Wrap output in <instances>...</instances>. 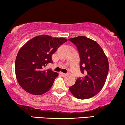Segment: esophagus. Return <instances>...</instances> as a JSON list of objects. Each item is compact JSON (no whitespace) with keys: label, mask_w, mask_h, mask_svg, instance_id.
Instances as JSON below:
<instances>
[{"label":"esophagus","mask_w":125,"mask_h":125,"mask_svg":"<svg viewBox=\"0 0 125 125\" xmlns=\"http://www.w3.org/2000/svg\"><path fill=\"white\" fill-rule=\"evenodd\" d=\"M60 74H61L62 76H65V75H66V74L64 73H60Z\"/></svg>","instance_id":"1"}]
</instances>
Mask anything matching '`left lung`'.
Instances as JSON below:
<instances>
[{
	"mask_svg": "<svg viewBox=\"0 0 125 125\" xmlns=\"http://www.w3.org/2000/svg\"><path fill=\"white\" fill-rule=\"evenodd\" d=\"M77 47L80 56V71L83 77H79L69 88L74 96L80 100L88 99L100 92L108 72V59L100 45L85 36L69 39Z\"/></svg>",
	"mask_w": 125,
	"mask_h": 125,
	"instance_id": "left-lung-1",
	"label": "left lung"
}]
</instances>
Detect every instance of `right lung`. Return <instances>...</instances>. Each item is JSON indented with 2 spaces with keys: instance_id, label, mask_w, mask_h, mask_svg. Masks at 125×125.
I'll use <instances>...</instances> for the list:
<instances>
[{
  "instance_id": "add662e5",
  "label": "right lung",
  "mask_w": 125,
  "mask_h": 125,
  "mask_svg": "<svg viewBox=\"0 0 125 125\" xmlns=\"http://www.w3.org/2000/svg\"><path fill=\"white\" fill-rule=\"evenodd\" d=\"M67 41L63 37L37 36L20 49L15 60V74L22 89L36 95L50 90L58 74L51 69L45 70L44 68L53 62L52 54Z\"/></svg>"
}]
</instances>
